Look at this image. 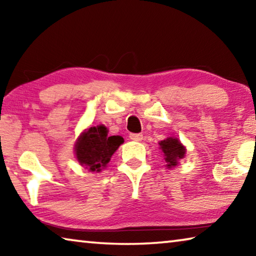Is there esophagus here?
Segmentation results:
<instances>
[{
  "label": "esophagus",
  "instance_id": "1",
  "mask_svg": "<svg viewBox=\"0 0 256 256\" xmlns=\"http://www.w3.org/2000/svg\"><path fill=\"white\" fill-rule=\"evenodd\" d=\"M130 138L133 141L140 142V141H142V138H144V136H142L141 133H131L130 134Z\"/></svg>",
  "mask_w": 256,
  "mask_h": 256
}]
</instances>
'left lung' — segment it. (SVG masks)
I'll return each instance as SVG.
<instances>
[{
    "label": "left lung",
    "mask_w": 256,
    "mask_h": 256,
    "mask_svg": "<svg viewBox=\"0 0 256 256\" xmlns=\"http://www.w3.org/2000/svg\"><path fill=\"white\" fill-rule=\"evenodd\" d=\"M159 146L162 151L164 160L166 162L167 168L177 166L180 160L185 157V146L180 144V141L177 138L170 136L164 138V140L159 142Z\"/></svg>",
    "instance_id": "obj_1"
}]
</instances>
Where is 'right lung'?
<instances>
[{
    "mask_svg": "<svg viewBox=\"0 0 256 256\" xmlns=\"http://www.w3.org/2000/svg\"><path fill=\"white\" fill-rule=\"evenodd\" d=\"M123 142V138L118 136H108V130L104 125L92 126L78 138L74 146L76 159L89 172H99Z\"/></svg>",
    "mask_w": 256,
    "mask_h": 256,
    "instance_id": "add662e5",
    "label": "right lung"
}]
</instances>
